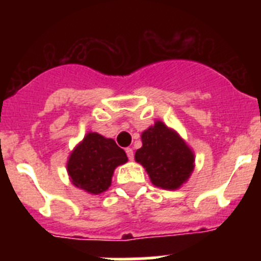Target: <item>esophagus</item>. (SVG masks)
I'll use <instances>...</instances> for the list:
<instances>
[{
  "label": "esophagus",
  "mask_w": 261,
  "mask_h": 261,
  "mask_svg": "<svg viewBox=\"0 0 261 261\" xmlns=\"http://www.w3.org/2000/svg\"><path fill=\"white\" fill-rule=\"evenodd\" d=\"M125 153H126V155H128L129 159H133V156H135V153H133L132 147H126Z\"/></svg>",
  "instance_id": "34e87169"
}]
</instances>
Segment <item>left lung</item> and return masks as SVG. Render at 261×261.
Listing matches in <instances>:
<instances>
[{"label": "left lung", "mask_w": 261, "mask_h": 261, "mask_svg": "<svg viewBox=\"0 0 261 261\" xmlns=\"http://www.w3.org/2000/svg\"><path fill=\"white\" fill-rule=\"evenodd\" d=\"M142 146L135 158L146 168L154 186L165 190H176L193 171L195 156L174 130L161 121L141 135Z\"/></svg>", "instance_id": "left-lung-1"}]
</instances>
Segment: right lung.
Instances as JSON below:
<instances>
[{
  "label": "right lung",
  "instance_id": "1",
  "mask_svg": "<svg viewBox=\"0 0 261 261\" xmlns=\"http://www.w3.org/2000/svg\"><path fill=\"white\" fill-rule=\"evenodd\" d=\"M126 161L125 151L112 138L87 133L69 156L68 174L75 187L98 195L108 190L114 170Z\"/></svg>",
  "mask_w": 261,
  "mask_h": 261
}]
</instances>
